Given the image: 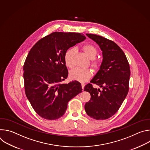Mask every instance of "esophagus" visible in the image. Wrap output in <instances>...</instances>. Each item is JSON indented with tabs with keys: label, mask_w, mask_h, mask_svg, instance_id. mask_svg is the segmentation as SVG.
<instances>
[{
	"label": "esophagus",
	"mask_w": 150,
	"mask_h": 150,
	"mask_svg": "<svg viewBox=\"0 0 150 150\" xmlns=\"http://www.w3.org/2000/svg\"><path fill=\"white\" fill-rule=\"evenodd\" d=\"M81 87H82V90H83V88L85 87V83H81Z\"/></svg>",
	"instance_id": "1"
}]
</instances>
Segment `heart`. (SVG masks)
Instances as JSON below:
<instances>
[{
  "mask_svg": "<svg viewBox=\"0 0 150 150\" xmlns=\"http://www.w3.org/2000/svg\"><path fill=\"white\" fill-rule=\"evenodd\" d=\"M83 51L90 59H93L96 57L97 50L96 48L91 45H85L82 47ZM75 50L72 48L69 49L64 55V61L65 65L69 67L72 68L73 67L72 57L74 53ZM91 67L95 69L98 70L100 67V62L98 60L93 59L91 63ZM92 71L90 69H82L76 68L72 69L70 72V78L75 81L83 82L88 81L92 76Z\"/></svg>",
  "mask_w": 150,
  "mask_h": 150,
  "instance_id": "1",
  "label": "heart"
}]
</instances>
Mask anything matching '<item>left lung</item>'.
<instances>
[{
    "mask_svg": "<svg viewBox=\"0 0 150 150\" xmlns=\"http://www.w3.org/2000/svg\"><path fill=\"white\" fill-rule=\"evenodd\" d=\"M100 46L103 62L96 75L84 87L91 98L85 104V110L91 117L104 120L119 110L129 91L131 75L129 64L125 54L115 42L102 36L86 34ZM96 84L102 90L94 89Z\"/></svg>",
    "mask_w": 150,
    "mask_h": 150,
    "instance_id": "8db88e82",
    "label": "left lung"
}]
</instances>
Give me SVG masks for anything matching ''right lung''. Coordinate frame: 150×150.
<instances>
[{
    "label": "right lung",
    "instance_id": "obj_1",
    "mask_svg": "<svg viewBox=\"0 0 150 150\" xmlns=\"http://www.w3.org/2000/svg\"><path fill=\"white\" fill-rule=\"evenodd\" d=\"M85 38L80 33L54 32L38 41L30 50L23 67L25 92L41 117L60 118L69 101L82 92L79 82H62L68 75L64 61L65 52Z\"/></svg>",
    "mask_w": 150,
    "mask_h": 150
}]
</instances>
